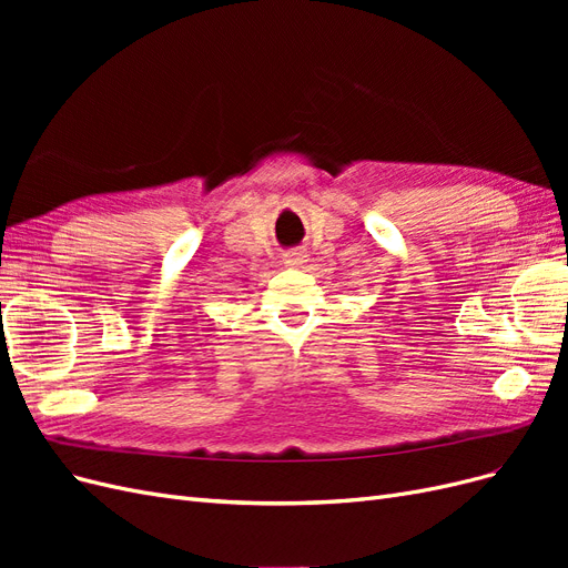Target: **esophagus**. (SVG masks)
Masks as SVG:
<instances>
[{
  "mask_svg": "<svg viewBox=\"0 0 568 568\" xmlns=\"http://www.w3.org/2000/svg\"><path fill=\"white\" fill-rule=\"evenodd\" d=\"M284 267H303L307 263V253H303L301 248H291L282 255Z\"/></svg>",
  "mask_w": 568,
  "mask_h": 568,
  "instance_id": "esophagus-1",
  "label": "esophagus"
}]
</instances>
